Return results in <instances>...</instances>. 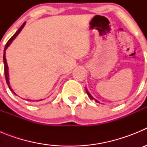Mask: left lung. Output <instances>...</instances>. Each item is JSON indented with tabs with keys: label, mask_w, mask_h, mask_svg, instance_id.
Listing matches in <instances>:
<instances>
[{
	"label": "left lung",
	"mask_w": 147,
	"mask_h": 147,
	"mask_svg": "<svg viewBox=\"0 0 147 147\" xmlns=\"http://www.w3.org/2000/svg\"><path fill=\"white\" fill-rule=\"evenodd\" d=\"M85 90H86V92H87V93H88V96H89V97H90V98H91V99H95V98H93V96H92L90 94V93H89V92H88V90H87V89H86V88H85ZM95 100H96V102H98V101H97V100H96V99H95ZM98 103H99V102H98Z\"/></svg>",
	"instance_id": "8db88e82"
}]
</instances>
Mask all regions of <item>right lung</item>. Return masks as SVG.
I'll return each mask as SVG.
<instances>
[{"instance_id":"right-lung-1","label":"right lung","mask_w":147,"mask_h":147,"mask_svg":"<svg viewBox=\"0 0 147 147\" xmlns=\"http://www.w3.org/2000/svg\"><path fill=\"white\" fill-rule=\"evenodd\" d=\"M25 24H26V22H25V23H23V25H22L21 26H20V28H19V29L18 30V31H17L16 33H15V34L13 35L12 37H11V38H10L9 40V41H8V42H6V46H5V48H4V51H3V64H4L5 78H6V83H7V85H8V86H9V88L10 90H11V91H12L13 93H14V91H13V90H12V89H11V87H10L9 81V72H8V65H7V62H6V49H7V48L9 47V45L11 43V42H12L13 40H14V39H15V37H16L18 34H19V33H20V31H21V30H22V28H23V27H24ZM14 94H15V93H14ZM28 101H29V100H28ZM40 101H41V100H39V101H38V100H37L36 102H40ZM29 102H35V101H31V100H30Z\"/></svg>"}]
</instances>
